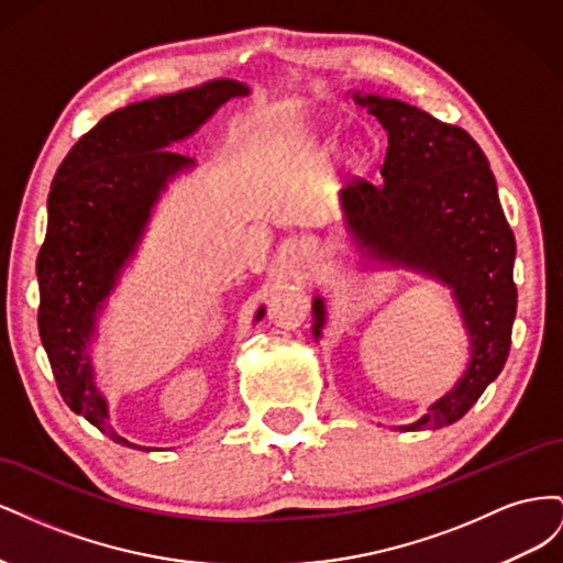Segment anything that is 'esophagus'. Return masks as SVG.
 I'll return each mask as SVG.
<instances>
[{
    "mask_svg": "<svg viewBox=\"0 0 563 563\" xmlns=\"http://www.w3.org/2000/svg\"><path fill=\"white\" fill-rule=\"evenodd\" d=\"M308 255H310V246L308 244H294L291 249H288V258H291L294 263L308 261Z\"/></svg>",
    "mask_w": 563,
    "mask_h": 563,
    "instance_id": "34e87169",
    "label": "esophagus"
}]
</instances>
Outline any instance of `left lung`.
<instances>
[{"label": "left lung", "mask_w": 563, "mask_h": 563, "mask_svg": "<svg viewBox=\"0 0 563 563\" xmlns=\"http://www.w3.org/2000/svg\"><path fill=\"white\" fill-rule=\"evenodd\" d=\"M387 131L383 183L354 180L340 190L343 223L356 249L380 265L428 275L451 288L470 338L463 376L428 413L395 430H441L463 418L500 376L517 314L515 234L488 159L472 135L404 100L352 93ZM327 302L312 300V333Z\"/></svg>", "instance_id": "left-lung-1"}]
</instances>
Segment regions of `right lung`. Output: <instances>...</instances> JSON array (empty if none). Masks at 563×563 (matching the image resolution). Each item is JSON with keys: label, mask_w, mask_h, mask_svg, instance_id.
<instances>
[{"label": "right lung", "mask_w": 563, "mask_h": 563, "mask_svg": "<svg viewBox=\"0 0 563 563\" xmlns=\"http://www.w3.org/2000/svg\"><path fill=\"white\" fill-rule=\"evenodd\" d=\"M249 93L242 81L211 79L114 110L81 135L51 183L46 240L37 255L42 345L65 404L122 446L152 451L131 444L110 424L91 360L98 319L139 251L162 192L195 168V159L172 147L230 98ZM263 314L265 308L253 321Z\"/></svg>", "instance_id": "right-lung-1"}]
</instances>
